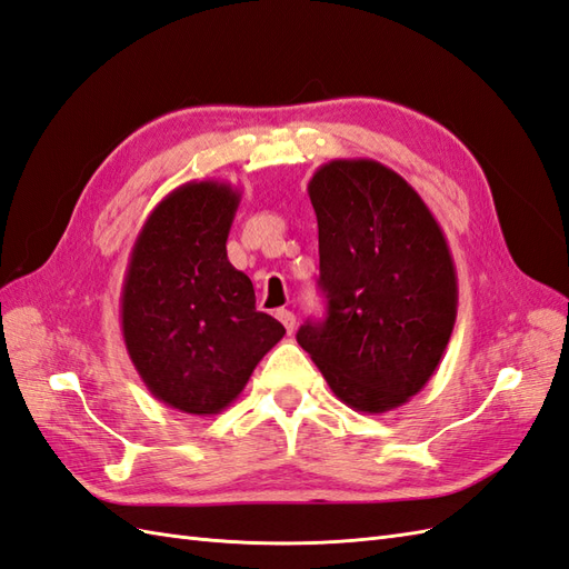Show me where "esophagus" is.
<instances>
[{"mask_svg": "<svg viewBox=\"0 0 569 569\" xmlns=\"http://www.w3.org/2000/svg\"><path fill=\"white\" fill-rule=\"evenodd\" d=\"M276 317H279V322L286 327L288 333H293V329H296V315L293 312H290V310H279V312H276Z\"/></svg>", "mask_w": 569, "mask_h": 569, "instance_id": "obj_1", "label": "esophagus"}]
</instances>
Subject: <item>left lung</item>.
Instances as JSON below:
<instances>
[{
	"mask_svg": "<svg viewBox=\"0 0 569 569\" xmlns=\"http://www.w3.org/2000/svg\"><path fill=\"white\" fill-rule=\"evenodd\" d=\"M308 194L327 319L305 322L298 343L346 406L387 413L445 356L459 302L455 259L426 201L377 160H329Z\"/></svg>",
	"mask_w": 569,
	"mask_h": 569,
	"instance_id": "obj_1",
	"label": "left lung"
}]
</instances>
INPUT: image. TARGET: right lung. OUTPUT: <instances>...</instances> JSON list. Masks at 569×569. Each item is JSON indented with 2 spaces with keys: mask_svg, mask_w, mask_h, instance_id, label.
Here are the masks:
<instances>
[{
  "mask_svg": "<svg viewBox=\"0 0 569 569\" xmlns=\"http://www.w3.org/2000/svg\"><path fill=\"white\" fill-rule=\"evenodd\" d=\"M238 203L228 182L172 189L146 218L124 271L127 353L146 389L182 413H221L286 333L257 312L252 281L228 261Z\"/></svg>",
  "mask_w": 569,
  "mask_h": 569,
  "instance_id": "add662e5",
  "label": "right lung"
}]
</instances>
